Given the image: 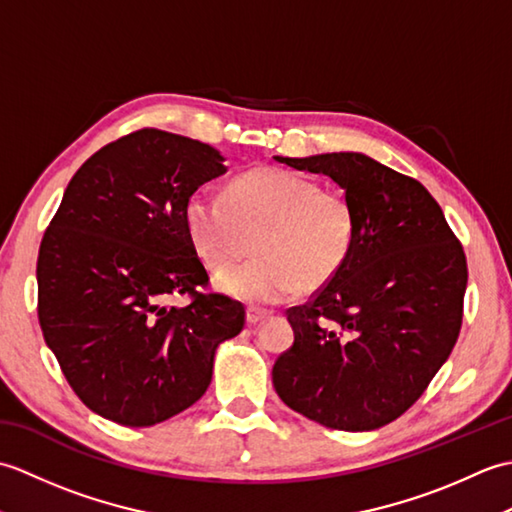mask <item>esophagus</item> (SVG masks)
Returning a JSON list of instances; mask_svg holds the SVG:
<instances>
[{
  "instance_id": "1",
  "label": "esophagus",
  "mask_w": 512,
  "mask_h": 512,
  "mask_svg": "<svg viewBox=\"0 0 512 512\" xmlns=\"http://www.w3.org/2000/svg\"><path fill=\"white\" fill-rule=\"evenodd\" d=\"M266 317H268V312L250 308V310L246 312V323H248V325H259V323H262Z\"/></svg>"
}]
</instances>
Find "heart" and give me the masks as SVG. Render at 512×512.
Segmentation results:
<instances>
[{
    "label": "heart",
    "mask_w": 512,
    "mask_h": 512,
    "mask_svg": "<svg viewBox=\"0 0 512 512\" xmlns=\"http://www.w3.org/2000/svg\"><path fill=\"white\" fill-rule=\"evenodd\" d=\"M189 233L213 270L231 268L255 237L257 257L220 277V288L253 306H275L341 273L356 242V209L339 187L284 169H257L231 191L200 189L187 204Z\"/></svg>",
    "instance_id": "heart-1"
}]
</instances>
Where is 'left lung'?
<instances>
[{
    "label": "left lung",
    "mask_w": 512,
    "mask_h": 512,
    "mask_svg": "<svg viewBox=\"0 0 512 512\" xmlns=\"http://www.w3.org/2000/svg\"><path fill=\"white\" fill-rule=\"evenodd\" d=\"M275 160L323 173L350 195L356 242L341 273L286 312L295 343L275 361L273 385L323 427H385L424 394L458 341L464 248L431 193L374 158Z\"/></svg>",
    "instance_id": "left-lung-1"
}]
</instances>
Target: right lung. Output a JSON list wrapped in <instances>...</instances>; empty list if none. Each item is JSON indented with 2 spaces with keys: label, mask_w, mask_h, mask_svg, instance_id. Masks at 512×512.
<instances>
[{
  "label": "right lung",
  "mask_w": 512,
  "mask_h": 512,
  "mask_svg": "<svg viewBox=\"0 0 512 512\" xmlns=\"http://www.w3.org/2000/svg\"><path fill=\"white\" fill-rule=\"evenodd\" d=\"M211 145L145 127L74 173L37 259L39 325L74 394L123 427H151L204 396L239 301L204 295L191 195L226 173ZM187 294L178 309L171 298Z\"/></svg>",
  "instance_id": "right-lung-1"
}]
</instances>
